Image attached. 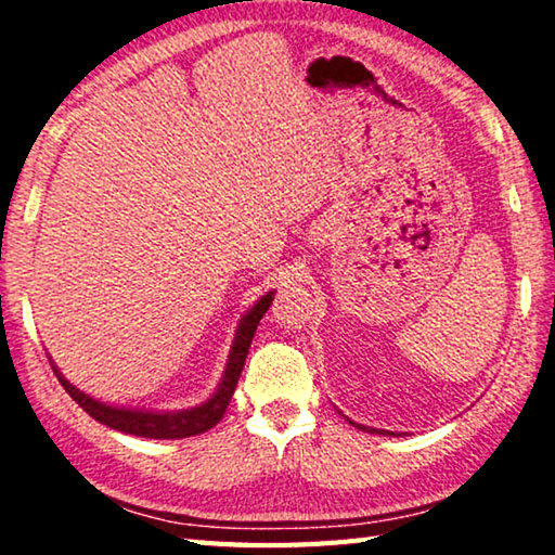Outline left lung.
I'll return each instance as SVG.
<instances>
[{
    "label": "left lung",
    "instance_id": "1",
    "mask_svg": "<svg viewBox=\"0 0 555 555\" xmlns=\"http://www.w3.org/2000/svg\"><path fill=\"white\" fill-rule=\"evenodd\" d=\"M347 421H350V418H347ZM350 426H354V428H360V430H367V434H379V436H399V434H393V430H379V428H370V426L354 424V421H350Z\"/></svg>",
    "mask_w": 555,
    "mask_h": 555
}]
</instances>
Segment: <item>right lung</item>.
Masks as SVG:
<instances>
[{
  "instance_id": "add662e5",
  "label": "right lung",
  "mask_w": 555,
  "mask_h": 555,
  "mask_svg": "<svg viewBox=\"0 0 555 555\" xmlns=\"http://www.w3.org/2000/svg\"><path fill=\"white\" fill-rule=\"evenodd\" d=\"M271 300H274V288L267 291L255 306L249 308L247 313L242 315V321L234 331V340L228 354V364H224L222 379L208 399L198 406L191 409H178V411H154V409H137V406H117V403H107L100 401L95 397H90L82 389L75 387L68 379L63 377V372L55 367V362L51 360V367L55 372V377L63 384V389L70 393L73 401H78L82 411H88L92 418L100 421L115 430H121V434L129 436H142V438H156V440H176V438H191V436H201L205 430H210L215 424H220L224 411L230 406V399L234 393V387H237V379L244 367V360H247L251 337L257 333V325L261 321V315L269 311Z\"/></svg>"
}]
</instances>
